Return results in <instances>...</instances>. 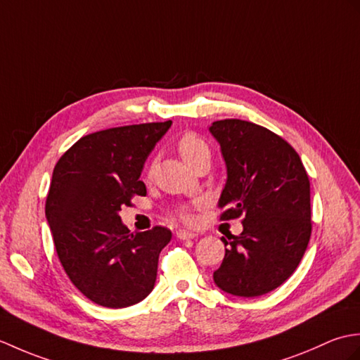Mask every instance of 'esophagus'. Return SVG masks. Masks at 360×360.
<instances>
[{"label":"esophagus","mask_w":360,"mask_h":360,"mask_svg":"<svg viewBox=\"0 0 360 360\" xmlns=\"http://www.w3.org/2000/svg\"><path fill=\"white\" fill-rule=\"evenodd\" d=\"M177 237L180 238V240H191V238H195L197 234L195 233H191V231H186V229H179L177 231Z\"/></svg>","instance_id":"obj_1"}]
</instances>
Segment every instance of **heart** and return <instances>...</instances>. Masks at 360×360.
<instances>
[{"instance_id": "heart-1", "label": "heart", "mask_w": 360, "mask_h": 360, "mask_svg": "<svg viewBox=\"0 0 360 360\" xmlns=\"http://www.w3.org/2000/svg\"><path fill=\"white\" fill-rule=\"evenodd\" d=\"M177 149L185 160V163L191 167H194L198 162L211 157V149L207 146V143L195 132H185L177 141ZM179 215L183 220H191V212L188 207L180 206L177 210Z\"/></svg>"}]
</instances>
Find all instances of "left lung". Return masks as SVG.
Masks as SVG:
<instances>
[{
    "label": "left lung",
    "mask_w": 360,
    "mask_h": 360,
    "mask_svg": "<svg viewBox=\"0 0 360 360\" xmlns=\"http://www.w3.org/2000/svg\"><path fill=\"white\" fill-rule=\"evenodd\" d=\"M226 163L220 220L242 217L240 236L225 243L214 282L240 297H257L281 286L303 257L311 237L309 180L288 141L245 120L210 126Z\"/></svg>",
    "instance_id": "1"
}]
</instances>
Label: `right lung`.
I'll return each mask as SVG.
<instances>
[{"instance_id": "obj_1", "label": "right lung", "mask_w": 360, "mask_h": 360, "mask_svg": "<svg viewBox=\"0 0 360 360\" xmlns=\"http://www.w3.org/2000/svg\"><path fill=\"white\" fill-rule=\"evenodd\" d=\"M172 124L143 123L79 139L53 167L46 219L70 282L97 305L124 308L154 290L160 251L171 231L129 233L118 212L134 195L148 155Z\"/></svg>"}]
</instances>
